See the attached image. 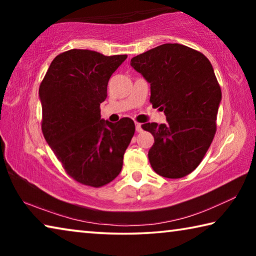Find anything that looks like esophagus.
I'll list each match as a JSON object with an SVG mask.
<instances>
[{
	"label": "esophagus",
	"instance_id": "1",
	"mask_svg": "<svg viewBox=\"0 0 256 256\" xmlns=\"http://www.w3.org/2000/svg\"><path fill=\"white\" fill-rule=\"evenodd\" d=\"M136 132H142V125L140 123H136Z\"/></svg>",
	"mask_w": 256,
	"mask_h": 256
}]
</instances>
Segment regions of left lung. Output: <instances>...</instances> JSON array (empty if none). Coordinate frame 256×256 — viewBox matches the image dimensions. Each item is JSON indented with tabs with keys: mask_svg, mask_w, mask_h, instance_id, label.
I'll list each match as a JSON object with an SVG mask.
<instances>
[{
	"mask_svg": "<svg viewBox=\"0 0 256 256\" xmlns=\"http://www.w3.org/2000/svg\"><path fill=\"white\" fill-rule=\"evenodd\" d=\"M150 84V102L167 123H146L154 144L151 167L166 178H180L200 164L216 134L222 89L210 60L180 44H164L131 60Z\"/></svg>",
	"mask_w": 256,
	"mask_h": 256,
	"instance_id": "8db88e82",
	"label": "left lung"
}]
</instances>
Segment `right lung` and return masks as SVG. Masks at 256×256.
I'll return each mask as SVG.
<instances>
[{
	"instance_id": "1",
	"label": "right lung",
	"mask_w": 256,
	"mask_h": 256,
	"mask_svg": "<svg viewBox=\"0 0 256 256\" xmlns=\"http://www.w3.org/2000/svg\"><path fill=\"white\" fill-rule=\"evenodd\" d=\"M128 55L105 56L70 50L56 56L40 86L42 130L68 175L100 188L118 176L136 131L128 118L112 123L100 118L107 84Z\"/></svg>"
}]
</instances>
